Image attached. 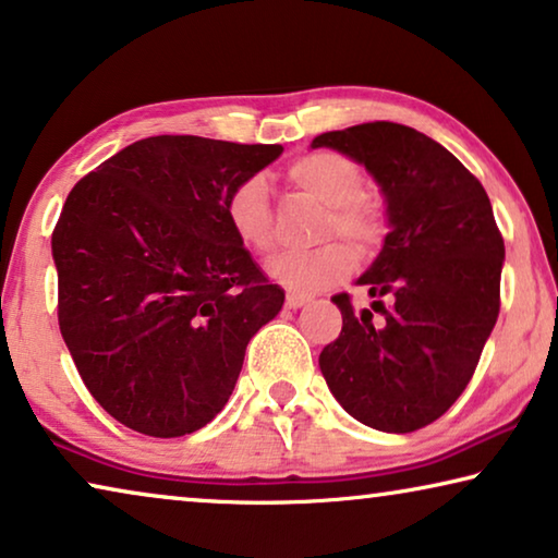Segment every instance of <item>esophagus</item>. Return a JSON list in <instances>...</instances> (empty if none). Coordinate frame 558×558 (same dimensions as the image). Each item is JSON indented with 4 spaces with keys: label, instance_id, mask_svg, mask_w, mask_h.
I'll return each instance as SVG.
<instances>
[{
    "label": "esophagus",
    "instance_id": "1",
    "mask_svg": "<svg viewBox=\"0 0 558 558\" xmlns=\"http://www.w3.org/2000/svg\"><path fill=\"white\" fill-rule=\"evenodd\" d=\"M305 303H311V295H303V293H288L286 298V305L293 307V311H298V307H303Z\"/></svg>",
    "mask_w": 558,
    "mask_h": 558
}]
</instances>
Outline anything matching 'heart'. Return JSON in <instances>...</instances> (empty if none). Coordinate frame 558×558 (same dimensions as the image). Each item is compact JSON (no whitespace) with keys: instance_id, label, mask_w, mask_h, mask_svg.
<instances>
[{"instance_id":"b5f03b06","label":"heart","mask_w":558,"mask_h":558,"mask_svg":"<svg viewBox=\"0 0 558 558\" xmlns=\"http://www.w3.org/2000/svg\"><path fill=\"white\" fill-rule=\"evenodd\" d=\"M290 180L328 207L323 238L340 235L368 251L380 240L384 222L376 205L363 195L365 180L359 165L338 153H307L290 165ZM226 220L238 243L253 253L272 247V218L268 180L247 174L226 197ZM355 253L345 243H326L303 253H278L268 260V272L280 286L298 293H313L351 276Z\"/></svg>"}]
</instances>
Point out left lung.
<instances>
[{
  "instance_id": "left-lung-1",
  "label": "left lung",
  "mask_w": 558,
  "mask_h": 558,
  "mask_svg": "<svg viewBox=\"0 0 558 558\" xmlns=\"http://www.w3.org/2000/svg\"><path fill=\"white\" fill-rule=\"evenodd\" d=\"M311 147L363 165L388 218L384 247L359 278L381 318L332 295L343 330L323 348L320 373L355 421L411 434L456 403L496 326L506 251L492 199L444 145L405 124L323 132Z\"/></svg>"
}]
</instances>
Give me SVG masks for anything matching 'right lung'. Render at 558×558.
<instances>
[{"label": "right lung", "instance_id": "right-lung-1", "mask_svg": "<svg viewBox=\"0 0 558 558\" xmlns=\"http://www.w3.org/2000/svg\"><path fill=\"white\" fill-rule=\"evenodd\" d=\"M280 145L145 137L66 195L57 318L95 401L137 434H193L226 409L245 348L286 301L238 243L226 197Z\"/></svg>", "mask_w": 558, "mask_h": 558}]
</instances>
